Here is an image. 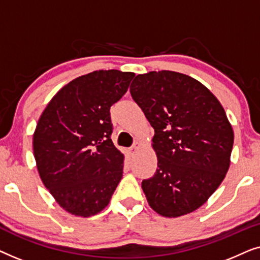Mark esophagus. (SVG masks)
I'll use <instances>...</instances> for the list:
<instances>
[{
  "mask_svg": "<svg viewBox=\"0 0 260 260\" xmlns=\"http://www.w3.org/2000/svg\"><path fill=\"white\" fill-rule=\"evenodd\" d=\"M140 143H138V142H135V143H134V145H133V147H131L130 148V152H131V154H134V152L135 151H136L137 150V149L138 148H140Z\"/></svg>",
  "mask_w": 260,
  "mask_h": 260,
  "instance_id": "1",
  "label": "esophagus"
}]
</instances>
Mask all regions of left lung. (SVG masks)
<instances>
[{
    "label": "left lung",
    "mask_w": 260,
    "mask_h": 260,
    "mask_svg": "<svg viewBox=\"0 0 260 260\" xmlns=\"http://www.w3.org/2000/svg\"><path fill=\"white\" fill-rule=\"evenodd\" d=\"M130 93L155 130L157 169L142 181L149 205L168 218L195 211L229 170L234 135L225 110L201 83L173 71L138 74Z\"/></svg>",
    "instance_id": "obj_1"
}]
</instances>
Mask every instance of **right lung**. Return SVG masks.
I'll return each instance as SVG.
<instances>
[{"instance_id":"add662e5","label":"right lung","mask_w":260,"mask_h":260,"mask_svg":"<svg viewBox=\"0 0 260 260\" xmlns=\"http://www.w3.org/2000/svg\"><path fill=\"white\" fill-rule=\"evenodd\" d=\"M133 72L94 71L63 86L39 119L34 157L45 187L71 214L91 216L109 205L123 176L112 143L110 108L125 94Z\"/></svg>"}]
</instances>
